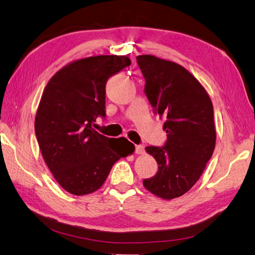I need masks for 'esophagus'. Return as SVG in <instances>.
Listing matches in <instances>:
<instances>
[{"mask_svg": "<svg viewBox=\"0 0 255 255\" xmlns=\"http://www.w3.org/2000/svg\"><path fill=\"white\" fill-rule=\"evenodd\" d=\"M135 153H137V154H143L144 146L143 145H135Z\"/></svg>", "mask_w": 255, "mask_h": 255, "instance_id": "1", "label": "esophagus"}]
</instances>
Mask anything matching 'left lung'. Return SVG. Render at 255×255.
<instances>
[{
    "label": "left lung",
    "mask_w": 255,
    "mask_h": 255,
    "mask_svg": "<svg viewBox=\"0 0 255 255\" xmlns=\"http://www.w3.org/2000/svg\"><path fill=\"white\" fill-rule=\"evenodd\" d=\"M137 62L146 98L165 121L167 132L163 147H145L158 170L143 186L156 197L171 200L190 190L214 152L213 104L204 87L181 65L149 54L137 56Z\"/></svg>",
    "instance_id": "1"
}]
</instances>
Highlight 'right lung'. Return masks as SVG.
<instances>
[{"instance_id": "right-lung-1", "label": "right lung", "mask_w": 255, "mask_h": 255, "mask_svg": "<svg viewBox=\"0 0 255 255\" xmlns=\"http://www.w3.org/2000/svg\"><path fill=\"white\" fill-rule=\"evenodd\" d=\"M131 64L125 55H99L67 64L44 88L34 131L46 166L67 192L97 191L113 165L134 151L125 138H108L93 129L105 116V85Z\"/></svg>"}]
</instances>
